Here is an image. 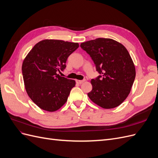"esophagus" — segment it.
I'll use <instances>...</instances> for the list:
<instances>
[{
    "label": "esophagus",
    "mask_w": 158,
    "mask_h": 158,
    "mask_svg": "<svg viewBox=\"0 0 158 158\" xmlns=\"http://www.w3.org/2000/svg\"><path fill=\"white\" fill-rule=\"evenodd\" d=\"M85 79H84V80H76V82L77 83V84H82L84 82H85Z\"/></svg>",
    "instance_id": "obj_1"
}]
</instances>
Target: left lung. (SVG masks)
I'll list each match as a JSON object with an SVG mask.
<instances>
[{"label": "left lung", "mask_w": 158, "mask_h": 158, "mask_svg": "<svg viewBox=\"0 0 158 158\" xmlns=\"http://www.w3.org/2000/svg\"><path fill=\"white\" fill-rule=\"evenodd\" d=\"M80 47L90 56L100 74L92 79L88 97L104 109L114 108L127 98L136 76L133 61L121 44L109 38L82 43Z\"/></svg>", "instance_id": "left-lung-1"}]
</instances>
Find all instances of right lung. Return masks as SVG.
I'll return each mask as SVG.
<instances>
[{
	"instance_id": "right-lung-1",
	"label": "right lung",
	"mask_w": 158,
	"mask_h": 158,
	"mask_svg": "<svg viewBox=\"0 0 158 158\" xmlns=\"http://www.w3.org/2000/svg\"><path fill=\"white\" fill-rule=\"evenodd\" d=\"M78 47V43L45 40L26 56L22 67L23 82L27 95L41 109L55 111L67 101L76 82L57 73L65 69L68 57Z\"/></svg>"
}]
</instances>
